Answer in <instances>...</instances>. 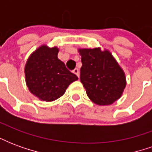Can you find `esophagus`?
I'll return each mask as SVG.
<instances>
[{
  "instance_id": "obj_1",
  "label": "esophagus",
  "mask_w": 152,
  "mask_h": 152,
  "mask_svg": "<svg viewBox=\"0 0 152 152\" xmlns=\"http://www.w3.org/2000/svg\"><path fill=\"white\" fill-rule=\"evenodd\" d=\"M73 73H75V74H76V76H78V77L80 76V71L78 68H75V69L73 70Z\"/></svg>"
}]
</instances>
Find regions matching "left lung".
<instances>
[{
    "mask_svg": "<svg viewBox=\"0 0 152 152\" xmlns=\"http://www.w3.org/2000/svg\"><path fill=\"white\" fill-rule=\"evenodd\" d=\"M82 66L80 81L89 99L100 106L111 105L120 99L126 86L123 69L109 50L79 49Z\"/></svg>",
    "mask_w": 152,
    "mask_h": 152,
    "instance_id": "8db88e82",
    "label": "left lung"
}]
</instances>
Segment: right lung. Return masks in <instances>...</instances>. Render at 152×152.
<instances>
[{
	"label": "right lung",
	"instance_id": "right-lung-1",
	"mask_svg": "<svg viewBox=\"0 0 152 152\" xmlns=\"http://www.w3.org/2000/svg\"><path fill=\"white\" fill-rule=\"evenodd\" d=\"M58 48L41 45L28 58L24 68L25 80L29 91L45 102L56 100L78 77L66 69L58 58Z\"/></svg>",
	"mask_w": 152,
	"mask_h": 152
}]
</instances>
